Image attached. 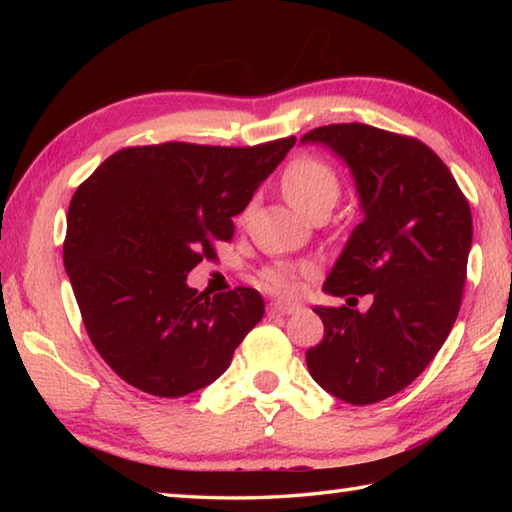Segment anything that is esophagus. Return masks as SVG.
Instances as JSON below:
<instances>
[{"mask_svg": "<svg viewBox=\"0 0 512 512\" xmlns=\"http://www.w3.org/2000/svg\"><path fill=\"white\" fill-rule=\"evenodd\" d=\"M299 312L297 303H284V301H273L268 306V314L270 317H284V314H295Z\"/></svg>", "mask_w": 512, "mask_h": 512, "instance_id": "esophagus-1", "label": "esophagus"}]
</instances>
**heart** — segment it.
Returning <instances> with one entry per match:
<instances>
[{"instance_id": "b5f03b06", "label": "heart", "mask_w": 512, "mask_h": 512, "mask_svg": "<svg viewBox=\"0 0 512 512\" xmlns=\"http://www.w3.org/2000/svg\"><path fill=\"white\" fill-rule=\"evenodd\" d=\"M281 191L295 209L312 217L334 209L341 198V178L328 160L303 154L292 158L281 171ZM262 286L286 295L295 290V273L286 266L268 268L262 273Z\"/></svg>"}]
</instances>
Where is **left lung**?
I'll return each mask as SVG.
<instances>
[{"label":"left lung","mask_w":512,"mask_h":512,"mask_svg":"<svg viewBox=\"0 0 512 512\" xmlns=\"http://www.w3.org/2000/svg\"><path fill=\"white\" fill-rule=\"evenodd\" d=\"M301 140L328 145L347 162L365 213L323 288L336 297H374L365 314L314 308L323 339L306 363L332 396L374 405L424 372L458 319L471 206L449 167L418 138L339 123Z\"/></svg>","instance_id":"1"}]
</instances>
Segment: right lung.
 <instances>
[{"instance_id":"1","label":"right lung","mask_w":512,"mask_h":512,"mask_svg":"<svg viewBox=\"0 0 512 512\" xmlns=\"http://www.w3.org/2000/svg\"><path fill=\"white\" fill-rule=\"evenodd\" d=\"M295 136L253 147H125L79 184L63 264L96 352L125 383L160 398L211 385L264 317L255 288L187 286Z\"/></svg>"}]
</instances>
